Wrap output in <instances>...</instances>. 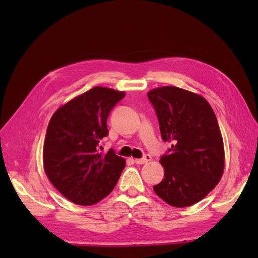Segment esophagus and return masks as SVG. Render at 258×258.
Instances as JSON below:
<instances>
[{
	"mask_svg": "<svg viewBox=\"0 0 258 258\" xmlns=\"http://www.w3.org/2000/svg\"><path fill=\"white\" fill-rule=\"evenodd\" d=\"M150 160H151V157H150L149 155H146L145 157H143V158H137V159H134V161H135V163H137L138 165L147 164L148 161H150Z\"/></svg>",
	"mask_w": 258,
	"mask_h": 258,
	"instance_id": "obj_1",
	"label": "esophagus"
}]
</instances>
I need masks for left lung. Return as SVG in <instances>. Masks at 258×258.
Here are the masks:
<instances>
[{
	"mask_svg": "<svg viewBox=\"0 0 258 258\" xmlns=\"http://www.w3.org/2000/svg\"><path fill=\"white\" fill-rule=\"evenodd\" d=\"M148 98L161 138L172 143L159 160L165 177L154 191L173 207L192 206L218 184L224 172L223 138L215 113L204 97L181 87H156Z\"/></svg>",
	"mask_w": 258,
	"mask_h": 258,
	"instance_id": "8db88e82",
	"label": "left lung"
}]
</instances>
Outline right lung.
I'll return each mask as SVG.
<instances>
[{
	"label": "right lung",
	"instance_id": "1",
	"mask_svg": "<svg viewBox=\"0 0 258 258\" xmlns=\"http://www.w3.org/2000/svg\"><path fill=\"white\" fill-rule=\"evenodd\" d=\"M125 92L95 86L56 109L46 130L43 167L64 198L82 206L99 203L115 187L126 161L100 152L107 117Z\"/></svg>",
	"mask_w": 258,
	"mask_h": 258
}]
</instances>
